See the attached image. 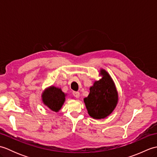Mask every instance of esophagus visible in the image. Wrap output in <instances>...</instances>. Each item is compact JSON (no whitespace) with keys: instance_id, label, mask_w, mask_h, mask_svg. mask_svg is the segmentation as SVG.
I'll list each match as a JSON object with an SVG mask.
<instances>
[{"instance_id":"esophagus-1","label":"esophagus","mask_w":157,"mask_h":157,"mask_svg":"<svg viewBox=\"0 0 157 157\" xmlns=\"http://www.w3.org/2000/svg\"><path fill=\"white\" fill-rule=\"evenodd\" d=\"M73 95L75 96V98H79V95H80V94H79V92H73Z\"/></svg>"}]
</instances>
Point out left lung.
<instances>
[{"mask_svg":"<svg viewBox=\"0 0 157 157\" xmlns=\"http://www.w3.org/2000/svg\"><path fill=\"white\" fill-rule=\"evenodd\" d=\"M101 78L94 81L90 93L84 99L89 115L94 119H105L114 111L119 101L118 92L109 73L101 69Z\"/></svg>","mask_w":157,"mask_h":157,"instance_id":"8db88e82","label":"left lung"}]
</instances>
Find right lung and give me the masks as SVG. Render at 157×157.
Returning a JSON list of instances; mask_svg holds the SVG:
<instances>
[{
  "label": "right lung",
  "mask_w": 157,
  "mask_h": 157,
  "mask_svg": "<svg viewBox=\"0 0 157 157\" xmlns=\"http://www.w3.org/2000/svg\"><path fill=\"white\" fill-rule=\"evenodd\" d=\"M66 96L61 88L51 86L42 92L41 97L43 104L52 111L57 113L64 104Z\"/></svg>",
  "instance_id": "add662e5"
}]
</instances>
